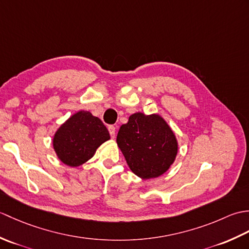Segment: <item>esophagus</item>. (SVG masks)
<instances>
[{"instance_id":"esophagus-1","label":"esophagus","mask_w":249,"mask_h":249,"mask_svg":"<svg viewBox=\"0 0 249 249\" xmlns=\"http://www.w3.org/2000/svg\"><path fill=\"white\" fill-rule=\"evenodd\" d=\"M108 130H109V133H110L111 138H114V137H115V127H114V126L113 125L108 126Z\"/></svg>"}]
</instances>
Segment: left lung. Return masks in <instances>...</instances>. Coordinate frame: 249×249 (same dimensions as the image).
Returning a JSON list of instances; mask_svg holds the SVG:
<instances>
[{
    "instance_id": "left-lung-1",
    "label": "left lung",
    "mask_w": 249,
    "mask_h": 249,
    "mask_svg": "<svg viewBox=\"0 0 249 249\" xmlns=\"http://www.w3.org/2000/svg\"><path fill=\"white\" fill-rule=\"evenodd\" d=\"M116 143L130 170L143 179L165 173L176 160L178 140L167 122L158 114H131L121 126Z\"/></svg>"
}]
</instances>
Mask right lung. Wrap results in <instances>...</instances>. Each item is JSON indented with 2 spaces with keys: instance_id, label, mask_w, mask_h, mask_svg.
Returning <instances> with one entry per match:
<instances>
[{
  "instance_id": "obj_1",
  "label": "right lung",
  "mask_w": 249,
  "mask_h": 249,
  "mask_svg": "<svg viewBox=\"0 0 249 249\" xmlns=\"http://www.w3.org/2000/svg\"><path fill=\"white\" fill-rule=\"evenodd\" d=\"M109 139V131L100 119L81 110L60 126L52 143L63 163L78 167L91 160L97 147Z\"/></svg>"
}]
</instances>
